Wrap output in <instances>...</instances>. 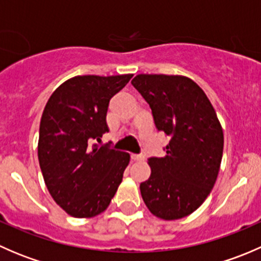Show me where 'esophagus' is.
<instances>
[{"mask_svg": "<svg viewBox=\"0 0 261 261\" xmlns=\"http://www.w3.org/2000/svg\"><path fill=\"white\" fill-rule=\"evenodd\" d=\"M131 159L136 160V162H141V160L145 159V156H144V155H141V154H133V155H131Z\"/></svg>", "mask_w": 261, "mask_h": 261, "instance_id": "34e87169", "label": "esophagus"}]
</instances>
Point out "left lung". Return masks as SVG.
I'll return each mask as SVG.
<instances>
[{
    "instance_id": "8db88e82",
    "label": "left lung",
    "mask_w": 261,
    "mask_h": 261,
    "mask_svg": "<svg viewBox=\"0 0 261 261\" xmlns=\"http://www.w3.org/2000/svg\"><path fill=\"white\" fill-rule=\"evenodd\" d=\"M151 109L158 131L170 138L164 158L147 159L140 184L149 211L163 220L191 215L211 193L223 151V133L211 102L187 77L139 74L131 81Z\"/></svg>"
}]
</instances>
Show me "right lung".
I'll list each match as a JSON object with an SVG mask.
<instances>
[{"instance_id":"obj_1","label":"right lung","mask_w":261,"mask_h":261,"mask_svg":"<svg viewBox=\"0 0 261 261\" xmlns=\"http://www.w3.org/2000/svg\"><path fill=\"white\" fill-rule=\"evenodd\" d=\"M133 74L78 75L58 87L44 109L38 156L46 188L73 217L99 215L109 207L130 162L127 152L99 141L109 133L110 99Z\"/></svg>"}]
</instances>
